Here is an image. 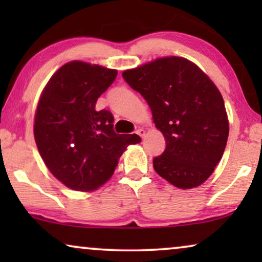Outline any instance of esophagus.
I'll return each instance as SVG.
<instances>
[{
	"label": "esophagus",
	"instance_id": "obj_1",
	"mask_svg": "<svg viewBox=\"0 0 262 262\" xmlns=\"http://www.w3.org/2000/svg\"><path fill=\"white\" fill-rule=\"evenodd\" d=\"M137 135L141 136V137H144V136H145V130H143V128H138Z\"/></svg>",
	"mask_w": 262,
	"mask_h": 262
}]
</instances>
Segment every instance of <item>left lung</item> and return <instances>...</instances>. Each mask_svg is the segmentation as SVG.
Instances as JSON below:
<instances>
[{"label":"left lung","instance_id":"1","mask_svg":"<svg viewBox=\"0 0 262 262\" xmlns=\"http://www.w3.org/2000/svg\"><path fill=\"white\" fill-rule=\"evenodd\" d=\"M124 80L146 100L166 139L156 173L175 187L202 185L223 156L229 121L221 92L191 60L164 57L125 70Z\"/></svg>","mask_w":262,"mask_h":262}]
</instances>
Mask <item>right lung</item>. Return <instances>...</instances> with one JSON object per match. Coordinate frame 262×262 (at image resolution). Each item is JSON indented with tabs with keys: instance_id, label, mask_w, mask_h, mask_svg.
I'll list each match as a JSON object with an SVG mask.
<instances>
[{
	"instance_id": "1",
	"label": "right lung",
	"mask_w": 262,
	"mask_h": 262,
	"mask_svg": "<svg viewBox=\"0 0 262 262\" xmlns=\"http://www.w3.org/2000/svg\"><path fill=\"white\" fill-rule=\"evenodd\" d=\"M117 75V70L73 60L52 75L39 99L34 118L39 154L53 177L75 191L105 184L127 145L141 142L136 134H116L112 113L95 110Z\"/></svg>"
}]
</instances>
